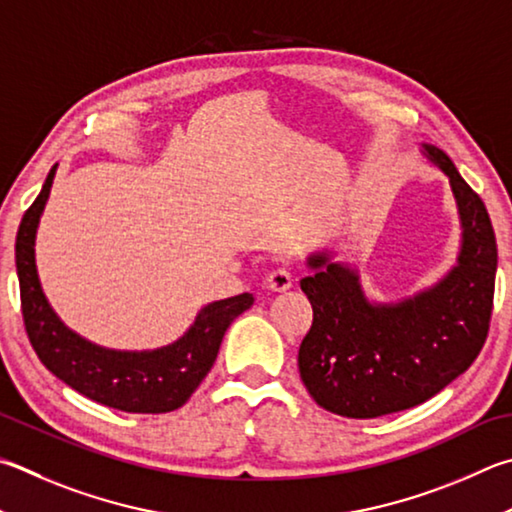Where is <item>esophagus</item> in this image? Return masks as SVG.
<instances>
[{"label": "esophagus", "mask_w": 512, "mask_h": 512, "mask_svg": "<svg viewBox=\"0 0 512 512\" xmlns=\"http://www.w3.org/2000/svg\"><path fill=\"white\" fill-rule=\"evenodd\" d=\"M271 291H286V288L293 286V273L288 268H275V271L268 275L266 280Z\"/></svg>", "instance_id": "esophagus-1"}]
</instances>
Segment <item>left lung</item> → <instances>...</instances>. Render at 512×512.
I'll use <instances>...</instances> for the list:
<instances>
[{
    "instance_id": "left-lung-1",
    "label": "left lung",
    "mask_w": 512,
    "mask_h": 512,
    "mask_svg": "<svg viewBox=\"0 0 512 512\" xmlns=\"http://www.w3.org/2000/svg\"><path fill=\"white\" fill-rule=\"evenodd\" d=\"M450 179L461 221L457 266L401 302H369L356 268L315 253L300 282L313 306L297 367L313 401L347 418L410 410L461 376L486 342L495 295L497 241L479 194L450 156L423 145Z\"/></svg>"
}]
</instances>
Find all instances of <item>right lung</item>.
I'll use <instances>...</instances> for the list:
<instances>
[{"instance_id": "right-lung-1", "label": "right lung", "mask_w": 512, "mask_h": 512, "mask_svg": "<svg viewBox=\"0 0 512 512\" xmlns=\"http://www.w3.org/2000/svg\"><path fill=\"white\" fill-rule=\"evenodd\" d=\"M55 167L33 206L24 212L15 239L24 327L37 358L62 383L100 405L132 414L179 410L208 376L226 329L253 306V295L241 293L203 306L192 327L161 349L116 351L78 336L51 309L35 266V232L49 201Z\"/></svg>"}]
</instances>
